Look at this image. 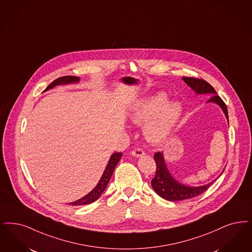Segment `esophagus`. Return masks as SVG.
Instances as JSON below:
<instances>
[{"mask_svg":"<svg viewBox=\"0 0 252 252\" xmlns=\"http://www.w3.org/2000/svg\"><path fill=\"white\" fill-rule=\"evenodd\" d=\"M131 155L133 157H136V158H141V157H143L145 155V153L142 151L141 149H140V148H137V149H135V150L131 152Z\"/></svg>","mask_w":252,"mask_h":252,"instance_id":"esophagus-1","label":"esophagus"}]
</instances>
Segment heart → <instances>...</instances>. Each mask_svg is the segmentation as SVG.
I'll list each match as a JSON object with an SVG mask.
<instances>
[{"mask_svg":"<svg viewBox=\"0 0 252 252\" xmlns=\"http://www.w3.org/2000/svg\"><path fill=\"white\" fill-rule=\"evenodd\" d=\"M167 101L168 95L158 93L140 103L130 115L131 121L137 125L149 121L144 127V134L146 139L155 144L168 140L181 118V103Z\"/></svg>","mask_w":252,"mask_h":252,"instance_id":"b5f03b06","label":"heart"}]
</instances>
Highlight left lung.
I'll list each match as a JSON object with an SVG mask.
<instances>
[{"label": "left lung", "mask_w": 252, "mask_h": 252, "mask_svg": "<svg viewBox=\"0 0 252 252\" xmlns=\"http://www.w3.org/2000/svg\"><path fill=\"white\" fill-rule=\"evenodd\" d=\"M183 81H185L187 85H189L197 94H213L211 98L207 102H213L218 104L221 108L222 111L227 118V121L229 123L228 110L225 103L217 94L213 86H211L207 81L201 79H197V78H190V77H183ZM154 158L157 164V171H156L155 177L151 181L152 188L158 195H159L161 198L167 201H183V200H188V199L194 198L196 196H199L201 193L207 190L209 187L216 180L215 179L209 184L201 186V187L185 186L177 180H175L171 176L170 171L166 166L162 152L156 153L154 155Z\"/></svg>", "instance_id": "1"}]
</instances>
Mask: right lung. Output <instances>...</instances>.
Wrapping results in <instances>:
<instances>
[{
    "mask_svg": "<svg viewBox=\"0 0 252 252\" xmlns=\"http://www.w3.org/2000/svg\"><path fill=\"white\" fill-rule=\"evenodd\" d=\"M80 81L79 77H75V76H64V77H61L59 79L52 81L51 84L45 89V91L52 89L53 87L57 86V85H64V84H69V83H77ZM122 153H114L111 156V158L108 162L106 169L103 172L102 176H101L100 180L97 183V185L95 186V188L88 193L86 196L82 197L78 201L70 202L69 204L71 205H75V206H80V205H85V204H89L94 201H96L101 196V194L105 190V189L107 188V185L111 179V175L114 171V169L116 167V165L118 164V162L121 159Z\"/></svg>",
    "mask_w": 252,
    "mask_h": 252,
    "instance_id": "1",
    "label": "right lung"
}]
</instances>
